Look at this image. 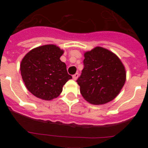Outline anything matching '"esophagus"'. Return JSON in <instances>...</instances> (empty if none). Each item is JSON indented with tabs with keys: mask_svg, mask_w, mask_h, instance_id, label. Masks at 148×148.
<instances>
[{
	"mask_svg": "<svg viewBox=\"0 0 148 148\" xmlns=\"http://www.w3.org/2000/svg\"><path fill=\"white\" fill-rule=\"evenodd\" d=\"M73 78L74 80H77V78H78V73H75V75H73Z\"/></svg>",
	"mask_w": 148,
	"mask_h": 148,
	"instance_id": "obj_1",
	"label": "esophagus"
}]
</instances>
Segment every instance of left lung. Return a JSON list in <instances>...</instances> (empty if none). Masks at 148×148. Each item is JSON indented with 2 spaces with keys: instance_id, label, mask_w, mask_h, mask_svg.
I'll return each mask as SVG.
<instances>
[{
  "instance_id": "obj_1",
  "label": "left lung",
  "mask_w": 148,
  "mask_h": 148,
  "mask_svg": "<svg viewBox=\"0 0 148 148\" xmlns=\"http://www.w3.org/2000/svg\"><path fill=\"white\" fill-rule=\"evenodd\" d=\"M84 67L77 83L83 98L92 104H104L119 94L126 81L120 58L105 48L96 47L84 54Z\"/></svg>"
}]
</instances>
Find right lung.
I'll return each mask as SVG.
<instances>
[{"mask_svg": "<svg viewBox=\"0 0 148 148\" xmlns=\"http://www.w3.org/2000/svg\"><path fill=\"white\" fill-rule=\"evenodd\" d=\"M64 50L54 44H47L30 50L20 65L26 87L38 99L50 101L61 93L63 86L72 76L65 63L60 60Z\"/></svg>", "mask_w": 148, "mask_h": 148, "instance_id": "add662e5", "label": "right lung"}]
</instances>
